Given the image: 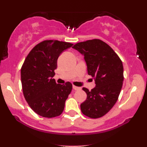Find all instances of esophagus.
I'll list each match as a JSON object with an SVG mask.
<instances>
[{
  "instance_id": "obj_1",
  "label": "esophagus",
  "mask_w": 147,
  "mask_h": 147,
  "mask_svg": "<svg viewBox=\"0 0 147 147\" xmlns=\"http://www.w3.org/2000/svg\"><path fill=\"white\" fill-rule=\"evenodd\" d=\"M72 88H73V90H80V88L75 86H72Z\"/></svg>"
}]
</instances>
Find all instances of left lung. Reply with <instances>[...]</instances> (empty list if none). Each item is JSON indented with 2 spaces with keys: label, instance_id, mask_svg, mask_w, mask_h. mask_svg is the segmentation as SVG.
<instances>
[{
  "label": "left lung",
  "instance_id": "8db88e82",
  "mask_svg": "<svg viewBox=\"0 0 147 147\" xmlns=\"http://www.w3.org/2000/svg\"><path fill=\"white\" fill-rule=\"evenodd\" d=\"M84 57L88 74L95 79L90 91L83 88L87 98L81 104L82 113L99 118L107 113L117 102L124 81L122 61L114 50L99 39L76 43L72 47Z\"/></svg>",
  "mask_w": 147,
  "mask_h": 147
}]
</instances>
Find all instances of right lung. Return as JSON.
<instances>
[{"instance_id": "1", "label": "right lung", "mask_w": 147, "mask_h": 147, "mask_svg": "<svg viewBox=\"0 0 147 147\" xmlns=\"http://www.w3.org/2000/svg\"><path fill=\"white\" fill-rule=\"evenodd\" d=\"M72 45L57 40L42 41L25 59L21 70L23 95L30 108L38 115L55 117L63 111L72 86L70 82L57 84L53 77L59 55Z\"/></svg>"}]
</instances>
